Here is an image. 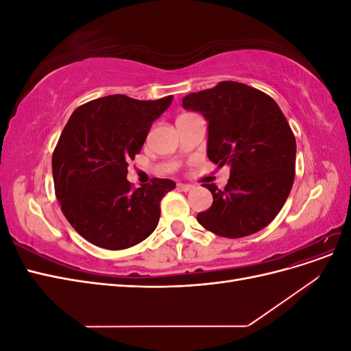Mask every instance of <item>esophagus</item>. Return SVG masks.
I'll list each match as a JSON object with an SVG mask.
<instances>
[{
  "instance_id": "34e87169",
  "label": "esophagus",
  "mask_w": 351,
  "mask_h": 351,
  "mask_svg": "<svg viewBox=\"0 0 351 351\" xmlns=\"http://www.w3.org/2000/svg\"><path fill=\"white\" fill-rule=\"evenodd\" d=\"M177 187H178V190H182V192H190V190L193 189L192 184H184V183H178Z\"/></svg>"
}]
</instances>
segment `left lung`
Instances as JSON below:
<instances>
[{
  "mask_svg": "<svg viewBox=\"0 0 351 351\" xmlns=\"http://www.w3.org/2000/svg\"><path fill=\"white\" fill-rule=\"evenodd\" d=\"M183 108L208 121L210 161L230 165L224 190L205 184L214 202L199 212V224L228 239L267 227L289 197L295 171V139L277 102L244 83L219 82L189 93Z\"/></svg>",
  "mask_w": 351,
  "mask_h": 351,
  "instance_id": "8db88e82",
  "label": "left lung"
}]
</instances>
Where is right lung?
<instances>
[{"label": "right lung", "mask_w": 351, "mask_h": 351, "mask_svg": "<svg viewBox=\"0 0 351 351\" xmlns=\"http://www.w3.org/2000/svg\"><path fill=\"white\" fill-rule=\"evenodd\" d=\"M171 102L173 95L156 101L110 95L79 107L62 130L52 154L56 195L71 227L95 246L132 247L156 228L161 199L176 183L154 178L133 190L127 167Z\"/></svg>", "instance_id": "right-lung-1"}]
</instances>
